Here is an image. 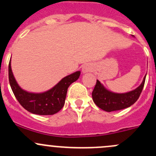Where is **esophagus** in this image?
Wrapping results in <instances>:
<instances>
[{"mask_svg":"<svg viewBox=\"0 0 156 156\" xmlns=\"http://www.w3.org/2000/svg\"><path fill=\"white\" fill-rule=\"evenodd\" d=\"M93 66L90 65V64H86L84 66L82 67V72L83 73H87L88 72H90L92 71Z\"/></svg>","mask_w":156,"mask_h":156,"instance_id":"1","label":"esophagus"}]
</instances>
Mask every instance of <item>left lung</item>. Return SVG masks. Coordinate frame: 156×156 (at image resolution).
<instances>
[{"label": "left lung", "instance_id": "8db88e82", "mask_svg": "<svg viewBox=\"0 0 156 156\" xmlns=\"http://www.w3.org/2000/svg\"><path fill=\"white\" fill-rule=\"evenodd\" d=\"M146 76L139 87L125 94L110 92L103 87L98 80H97V84L92 92L93 100L99 108L108 112L129 107L140 97L145 84Z\"/></svg>", "mask_w": 156, "mask_h": 156}]
</instances>
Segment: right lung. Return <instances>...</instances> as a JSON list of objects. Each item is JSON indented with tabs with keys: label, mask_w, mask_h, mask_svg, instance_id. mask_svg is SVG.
Here are the masks:
<instances>
[{
	"label": "right lung",
	"mask_w": 156,
	"mask_h": 156,
	"mask_svg": "<svg viewBox=\"0 0 156 156\" xmlns=\"http://www.w3.org/2000/svg\"><path fill=\"white\" fill-rule=\"evenodd\" d=\"M8 72L11 89L20 105L29 112L41 115L56 114L63 107L68 87L78 79L81 74L80 71L71 74L52 89L41 94H34L24 90L18 85L11 70L10 61Z\"/></svg>",
	"instance_id": "right-lung-1"
}]
</instances>
